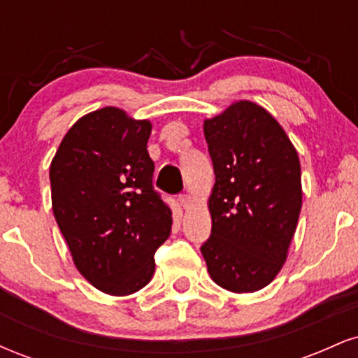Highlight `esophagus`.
Here are the masks:
<instances>
[{
  "mask_svg": "<svg viewBox=\"0 0 358 358\" xmlns=\"http://www.w3.org/2000/svg\"><path fill=\"white\" fill-rule=\"evenodd\" d=\"M178 202H180V205H182L183 208H188L190 207V196L187 195V193H182V195H178Z\"/></svg>",
  "mask_w": 358,
  "mask_h": 358,
  "instance_id": "1",
  "label": "esophagus"
}]
</instances>
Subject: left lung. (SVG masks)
Returning <instances> with one entry per match:
<instances>
[{
  "instance_id": "1",
  "label": "left lung",
  "mask_w": 358,
  "mask_h": 358,
  "mask_svg": "<svg viewBox=\"0 0 358 358\" xmlns=\"http://www.w3.org/2000/svg\"><path fill=\"white\" fill-rule=\"evenodd\" d=\"M215 173L208 200V274L232 293H254L281 271L301 210L298 153L266 109L241 101L203 122Z\"/></svg>"
}]
</instances>
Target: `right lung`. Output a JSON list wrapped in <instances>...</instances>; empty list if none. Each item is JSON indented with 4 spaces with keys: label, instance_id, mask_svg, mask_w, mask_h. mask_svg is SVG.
Wrapping results in <instances>:
<instances>
[{
    "label": "right lung",
    "instance_id": "1",
    "mask_svg": "<svg viewBox=\"0 0 358 358\" xmlns=\"http://www.w3.org/2000/svg\"><path fill=\"white\" fill-rule=\"evenodd\" d=\"M150 134V121L94 110L69 129L50 166L53 215L73 262L113 296L150 282L171 232V208L153 187Z\"/></svg>",
    "mask_w": 358,
    "mask_h": 358
}]
</instances>
